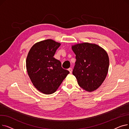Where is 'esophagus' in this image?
Returning <instances> with one entry per match:
<instances>
[{"label": "esophagus", "mask_w": 129, "mask_h": 129, "mask_svg": "<svg viewBox=\"0 0 129 129\" xmlns=\"http://www.w3.org/2000/svg\"><path fill=\"white\" fill-rule=\"evenodd\" d=\"M69 71L70 72V73H72V68H70V69H69Z\"/></svg>", "instance_id": "esophagus-1"}]
</instances>
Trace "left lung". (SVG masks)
<instances>
[{
    "label": "left lung",
    "instance_id": "left-lung-1",
    "mask_svg": "<svg viewBox=\"0 0 129 129\" xmlns=\"http://www.w3.org/2000/svg\"><path fill=\"white\" fill-rule=\"evenodd\" d=\"M76 61L73 74L79 86L91 92L98 89L105 80L109 66L106 51L96 44L83 43L72 46Z\"/></svg>",
    "mask_w": 129,
    "mask_h": 129
}]
</instances>
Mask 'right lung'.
Listing matches in <instances>:
<instances>
[{"label": "right lung", "mask_w": 129, "mask_h": 129, "mask_svg": "<svg viewBox=\"0 0 129 129\" xmlns=\"http://www.w3.org/2000/svg\"><path fill=\"white\" fill-rule=\"evenodd\" d=\"M60 43L51 39L34 44L26 59L28 75L36 88L44 94L55 92L70 73L53 56Z\"/></svg>", "instance_id": "obj_1"}]
</instances>
